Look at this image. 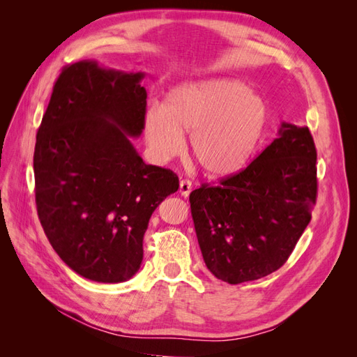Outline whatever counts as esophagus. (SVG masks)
Masks as SVG:
<instances>
[{
	"instance_id": "esophagus-1",
	"label": "esophagus",
	"mask_w": 357,
	"mask_h": 357,
	"mask_svg": "<svg viewBox=\"0 0 357 357\" xmlns=\"http://www.w3.org/2000/svg\"><path fill=\"white\" fill-rule=\"evenodd\" d=\"M190 190H192V181L190 180H188V178H185V180H181L180 181V189H178V192L181 193V197H189L190 195Z\"/></svg>"
}]
</instances>
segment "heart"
<instances>
[{
    "instance_id": "b5f03b06",
    "label": "heart",
    "mask_w": 357,
    "mask_h": 357,
    "mask_svg": "<svg viewBox=\"0 0 357 357\" xmlns=\"http://www.w3.org/2000/svg\"><path fill=\"white\" fill-rule=\"evenodd\" d=\"M268 107L241 80L210 79L172 89L162 109L144 117V135L152 153L167 160L180 153L189 135V150L210 177L241 171L261 142Z\"/></svg>"
}]
</instances>
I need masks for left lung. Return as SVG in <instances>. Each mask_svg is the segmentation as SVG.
Listing matches in <instances>:
<instances>
[{
	"label": "left lung",
	"instance_id": "1",
	"mask_svg": "<svg viewBox=\"0 0 357 357\" xmlns=\"http://www.w3.org/2000/svg\"><path fill=\"white\" fill-rule=\"evenodd\" d=\"M316 160L310 129L283 122L247 168L190 193L201 253L214 277L238 284L284 265L316 205Z\"/></svg>",
	"mask_w": 357,
	"mask_h": 357
}]
</instances>
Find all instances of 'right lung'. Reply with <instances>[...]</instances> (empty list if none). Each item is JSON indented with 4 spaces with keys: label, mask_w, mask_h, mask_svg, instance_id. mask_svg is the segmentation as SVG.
Here are the masks:
<instances>
[{
    "label": "right lung",
    "mask_w": 357,
    "mask_h": 357,
    "mask_svg": "<svg viewBox=\"0 0 357 357\" xmlns=\"http://www.w3.org/2000/svg\"><path fill=\"white\" fill-rule=\"evenodd\" d=\"M143 77L95 61L63 67L37 132L40 223L62 261L92 282L138 271L152 213L178 189L177 174L147 165L129 139L144 129Z\"/></svg>",
    "instance_id": "obj_1"
}]
</instances>
